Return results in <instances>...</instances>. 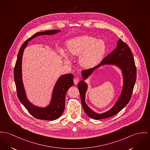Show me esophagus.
Returning a JSON list of instances; mask_svg holds the SVG:
<instances>
[{
  "label": "esophagus",
  "mask_w": 150,
  "mask_h": 150,
  "mask_svg": "<svg viewBox=\"0 0 150 150\" xmlns=\"http://www.w3.org/2000/svg\"><path fill=\"white\" fill-rule=\"evenodd\" d=\"M79 81V79L78 78H75L74 79V82L75 84H77Z\"/></svg>",
  "instance_id": "esophagus-1"
}]
</instances>
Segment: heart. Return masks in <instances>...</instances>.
<instances>
[{
    "instance_id": "b5f03b06",
    "label": "heart",
    "mask_w": 150,
    "mask_h": 150,
    "mask_svg": "<svg viewBox=\"0 0 150 150\" xmlns=\"http://www.w3.org/2000/svg\"><path fill=\"white\" fill-rule=\"evenodd\" d=\"M67 54L72 57L79 56V63L85 69L96 66L103 58L106 47L103 40L89 35H83L71 39L66 42ZM59 54L66 62L69 61L67 54L62 49Z\"/></svg>"
}]
</instances>
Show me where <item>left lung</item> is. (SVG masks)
Instances as JSON below:
<instances>
[{
	"label": "left lung",
	"mask_w": 150,
	"mask_h": 150,
	"mask_svg": "<svg viewBox=\"0 0 150 150\" xmlns=\"http://www.w3.org/2000/svg\"><path fill=\"white\" fill-rule=\"evenodd\" d=\"M105 64L115 65L121 69L124 76V86L121 94L115 105L108 111L102 114H98L93 112L85 102V96L87 87L83 81L95 69ZM81 75L83 80L78 83V87L81 95L83 108L89 117L99 120L115 115L128 103L137 79V69L134 58L129 47L121 39H119L115 49L104 58L99 64L93 68L81 71Z\"/></svg>",
	"instance_id": "left-lung-1"
}]
</instances>
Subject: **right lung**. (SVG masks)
<instances>
[{"label": "right lung", "mask_w": 150, "mask_h": 150, "mask_svg": "<svg viewBox=\"0 0 150 150\" xmlns=\"http://www.w3.org/2000/svg\"><path fill=\"white\" fill-rule=\"evenodd\" d=\"M60 30H47L45 32H39L33 35L26 40L21 47L16 64L14 67L13 76L16 85L17 95L23 105L34 117L38 119L46 120H54L58 119L63 114L65 107V96L66 92L73 86L74 81L72 74L62 75L57 81L53 89L52 98L50 104L45 108L39 107L31 103L27 98L22 81V62L23 52L29 41L40 35H54L60 32Z\"/></svg>", "instance_id": "add662e5"}]
</instances>
